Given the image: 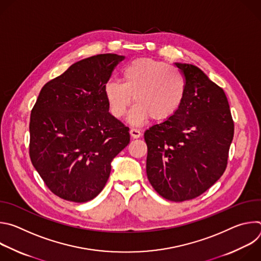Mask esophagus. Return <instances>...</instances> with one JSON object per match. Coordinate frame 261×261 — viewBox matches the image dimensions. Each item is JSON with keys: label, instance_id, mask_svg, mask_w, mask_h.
<instances>
[{"label": "esophagus", "instance_id": "obj_1", "mask_svg": "<svg viewBox=\"0 0 261 261\" xmlns=\"http://www.w3.org/2000/svg\"><path fill=\"white\" fill-rule=\"evenodd\" d=\"M130 135L132 136V138H139L141 136V132L138 129L131 128L130 129Z\"/></svg>", "mask_w": 261, "mask_h": 261}]
</instances>
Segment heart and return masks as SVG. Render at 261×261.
Instances as JSON below:
<instances>
[{"instance_id": "heart-1", "label": "heart", "mask_w": 261, "mask_h": 261, "mask_svg": "<svg viewBox=\"0 0 261 261\" xmlns=\"http://www.w3.org/2000/svg\"><path fill=\"white\" fill-rule=\"evenodd\" d=\"M122 83L108 82L104 96L110 114L122 119L132 97L136 104L129 121L138 125L151 118L164 121L178 110L186 92V83L177 68L161 61L141 58L129 63L122 72Z\"/></svg>"}]
</instances>
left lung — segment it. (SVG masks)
<instances>
[{
  "label": "left lung",
  "mask_w": 261,
  "mask_h": 261,
  "mask_svg": "<svg viewBox=\"0 0 261 261\" xmlns=\"http://www.w3.org/2000/svg\"><path fill=\"white\" fill-rule=\"evenodd\" d=\"M186 83L176 113L144 132L146 174L165 199H193L222 176L234 125L227 97L196 66L174 63Z\"/></svg>",
  "instance_id": "obj_1"
}]
</instances>
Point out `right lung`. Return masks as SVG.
Here are the masks:
<instances>
[{
	"label": "right lung",
	"instance_id": "add662e5",
	"mask_svg": "<svg viewBox=\"0 0 261 261\" xmlns=\"http://www.w3.org/2000/svg\"><path fill=\"white\" fill-rule=\"evenodd\" d=\"M124 56L103 54L71 65L41 89L31 113L30 158L48 189L87 202L104 188L111 161L130 142L109 114L104 87Z\"/></svg>",
	"mask_w": 261,
	"mask_h": 261
}]
</instances>
